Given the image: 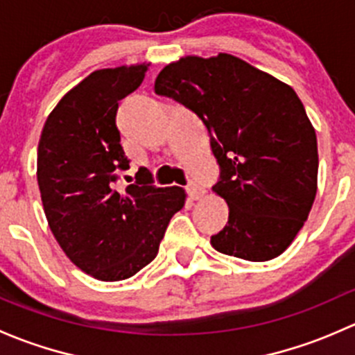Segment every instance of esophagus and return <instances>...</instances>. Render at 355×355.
<instances>
[{
  "instance_id": "esophagus-1",
  "label": "esophagus",
  "mask_w": 355,
  "mask_h": 355,
  "mask_svg": "<svg viewBox=\"0 0 355 355\" xmlns=\"http://www.w3.org/2000/svg\"><path fill=\"white\" fill-rule=\"evenodd\" d=\"M187 194L192 200H198L204 196V189L199 187V185L194 184V182H191V184L187 185Z\"/></svg>"
}]
</instances>
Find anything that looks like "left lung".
<instances>
[{
  "label": "left lung",
  "mask_w": 355,
  "mask_h": 355,
  "mask_svg": "<svg viewBox=\"0 0 355 355\" xmlns=\"http://www.w3.org/2000/svg\"><path fill=\"white\" fill-rule=\"evenodd\" d=\"M155 92L194 111L220 164L213 191L228 223L211 237L221 254L270 261L292 244L318 189V141L292 87L237 56H185L159 71Z\"/></svg>",
  "instance_id": "8db88e82"
}]
</instances>
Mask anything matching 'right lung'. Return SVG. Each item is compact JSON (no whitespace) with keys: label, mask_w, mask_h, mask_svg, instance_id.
Here are the masks:
<instances>
[{"label":"right lung","mask_w":355,"mask_h":355,"mask_svg":"<svg viewBox=\"0 0 355 355\" xmlns=\"http://www.w3.org/2000/svg\"><path fill=\"white\" fill-rule=\"evenodd\" d=\"M148 65L103 68L49 113L37 148V184L49 228L75 266L103 282L134 277L156 257L182 187H156L146 168L116 187L128 157L116 127L118 101L142 84Z\"/></svg>","instance_id":"add662e5"}]
</instances>
